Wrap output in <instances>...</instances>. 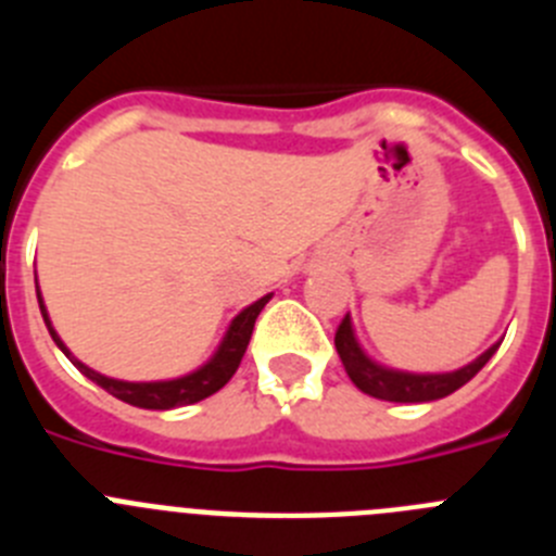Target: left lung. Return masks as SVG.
Returning <instances> with one entry per match:
<instances>
[{"label": "left lung", "instance_id": "obj_1", "mask_svg": "<svg viewBox=\"0 0 556 556\" xmlns=\"http://www.w3.org/2000/svg\"><path fill=\"white\" fill-rule=\"evenodd\" d=\"M333 345H337V353L342 358V367H345L348 378L365 395L378 397V401H392V404H429V401H440V397L451 395V392L468 384L470 378L493 358V353L501 345V339L484 353H479L473 362H468L465 367L451 372H412L381 365L358 342L351 314H345L342 326L337 328Z\"/></svg>", "mask_w": 556, "mask_h": 556}]
</instances>
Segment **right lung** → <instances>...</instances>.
<instances>
[{"label": "right lung", "mask_w": 556, "mask_h": 556, "mask_svg": "<svg viewBox=\"0 0 556 556\" xmlns=\"http://www.w3.org/2000/svg\"><path fill=\"white\" fill-rule=\"evenodd\" d=\"M36 294H38V306H41V317L47 323L49 333L55 339V345L61 348L63 356L77 367L86 378H91L97 387H102L105 392H111L113 397H119L125 404L130 406H139V409H178V406H189V404H198L203 397L214 395V392L223 390L225 384L230 381V376L236 372L239 362H242L244 351L250 345V337H253V326H255V317L262 314V308L267 306L273 292L258 298L255 303L244 306L242 312L236 314L233 320H230L228 331L223 333L219 339L217 351L211 353L208 362L198 367V370L186 372V376L178 378H161V381H125V378H111L105 372H97L94 367L83 365L80 358L75 353L68 351L66 342L61 339V333L55 331L52 320H49V312L43 306V298H41V289L36 283Z\"/></svg>", "instance_id": "1"}]
</instances>
